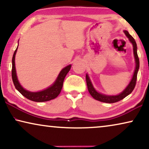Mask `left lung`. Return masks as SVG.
Masks as SVG:
<instances>
[{"mask_svg": "<svg viewBox=\"0 0 149 149\" xmlns=\"http://www.w3.org/2000/svg\"><path fill=\"white\" fill-rule=\"evenodd\" d=\"M124 33L126 35V36L128 38V39L130 41V42L133 45V52H134V59H135V63H136V67L135 70H134L133 76L132 78L129 83V84L127 85V86L125 87V89L122 91L121 93H120L118 95H106L103 94V93H100L97 91L96 89L94 88L93 85L91 83V81L90 78H89L88 74H86V82L87 85V89L90 95L92 96L93 98L96 100L105 103H115L117 102H119L123 98H125L126 96H127L128 95H130V93L132 92V91L134 90V87H135L136 83V79H137V74L138 70H139V66H140V62H139V58H138V54H137V45L134 40V38L130 35L127 30H124Z\"/></svg>", "mask_w": 149, "mask_h": 149, "instance_id": "obj_1", "label": "left lung"}]
</instances>
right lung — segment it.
<instances>
[{"label": "right lung", "mask_w": 149, "mask_h": 149, "mask_svg": "<svg viewBox=\"0 0 149 149\" xmlns=\"http://www.w3.org/2000/svg\"><path fill=\"white\" fill-rule=\"evenodd\" d=\"M19 44V43H18ZM18 47V46H17ZM17 47L16 49L15 52H14L13 58H12V79H13V84L15 85V88L19 92L23 95L24 97L28 98L30 100L37 102H42L49 101L51 100H53L58 97V95L60 94L63 87V83L65 79V77L68 74V72L70 71L71 66L70 64L68 66L64 67L60 72L59 73L58 77H57L56 80L55 82L53 83L52 85L47 88L43 89L42 91H36V92H32L26 90L20 84L19 81H18L17 73H16L15 70V54L17 53Z\"/></svg>", "instance_id": "obj_1"}]
</instances>
